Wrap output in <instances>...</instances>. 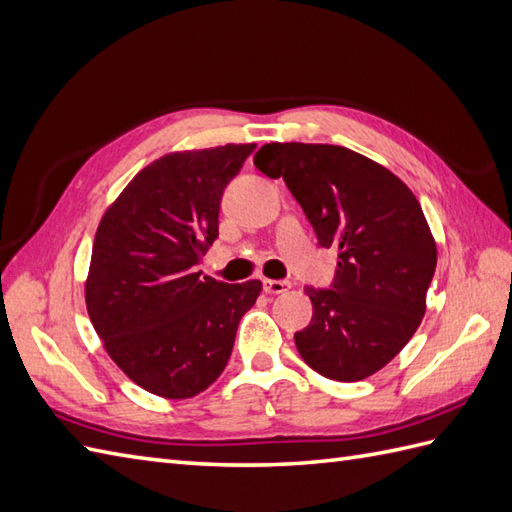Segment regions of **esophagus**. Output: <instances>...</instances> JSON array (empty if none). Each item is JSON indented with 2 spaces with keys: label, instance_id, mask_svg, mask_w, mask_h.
<instances>
[{
  "label": "esophagus",
  "instance_id": "obj_1",
  "mask_svg": "<svg viewBox=\"0 0 512 512\" xmlns=\"http://www.w3.org/2000/svg\"><path fill=\"white\" fill-rule=\"evenodd\" d=\"M290 290V281L285 279H264V292L266 294H283Z\"/></svg>",
  "mask_w": 512,
  "mask_h": 512
}]
</instances>
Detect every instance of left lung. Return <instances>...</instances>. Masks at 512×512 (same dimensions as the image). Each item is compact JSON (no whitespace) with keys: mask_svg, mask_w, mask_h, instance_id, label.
<instances>
[{"mask_svg":"<svg viewBox=\"0 0 512 512\" xmlns=\"http://www.w3.org/2000/svg\"><path fill=\"white\" fill-rule=\"evenodd\" d=\"M255 168L283 178L318 244L338 248L331 290H305L314 314L294 342L307 366L360 382L406 347L425 316L436 242L417 196L384 165L342 146L272 144Z\"/></svg>","mask_w":512,"mask_h":512,"instance_id":"obj_1","label":"left lung"}]
</instances>
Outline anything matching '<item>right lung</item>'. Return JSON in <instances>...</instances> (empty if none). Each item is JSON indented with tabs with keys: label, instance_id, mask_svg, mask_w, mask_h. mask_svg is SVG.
<instances>
[{
	"label": "right lung",
	"instance_id": "right-lung-1",
	"mask_svg": "<svg viewBox=\"0 0 512 512\" xmlns=\"http://www.w3.org/2000/svg\"><path fill=\"white\" fill-rule=\"evenodd\" d=\"M255 144L168 152L137 172L98 224L85 281L106 353L152 395L189 399L227 366L261 281L196 272L218 237L222 192Z\"/></svg>",
	"mask_w": 512,
	"mask_h": 512
}]
</instances>
